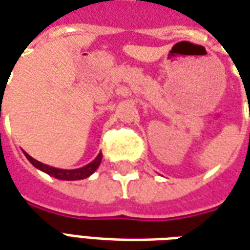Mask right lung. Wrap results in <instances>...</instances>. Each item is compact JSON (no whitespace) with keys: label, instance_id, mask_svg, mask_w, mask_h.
Returning a JSON list of instances; mask_svg holds the SVG:
<instances>
[{"label":"right lung","instance_id":"1","mask_svg":"<svg viewBox=\"0 0 250 250\" xmlns=\"http://www.w3.org/2000/svg\"><path fill=\"white\" fill-rule=\"evenodd\" d=\"M24 155L28 158V161H29L36 168H39L41 171H44L48 175H51L53 178L57 179H62V181H79V179H84L88 178L89 175H92L98 167L100 166V162H102V152H99L98 157L93 159L92 162H89L85 166H83V167L79 168H73V170H65V168H57V167H52V166H48V165H44V163L39 162V161H36L33 158L30 157L28 152L24 151Z\"/></svg>","mask_w":250,"mask_h":250}]
</instances>
